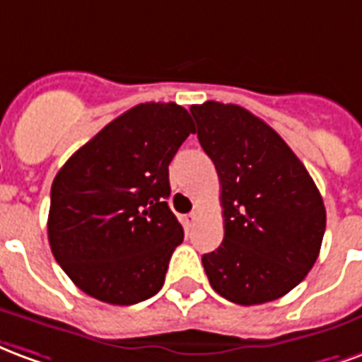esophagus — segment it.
Returning <instances> with one entry per match:
<instances>
[{
    "label": "esophagus",
    "mask_w": 362,
    "mask_h": 362,
    "mask_svg": "<svg viewBox=\"0 0 362 362\" xmlns=\"http://www.w3.org/2000/svg\"><path fill=\"white\" fill-rule=\"evenodd\" d=\"M199 220V214L197 212H191V214H185L183 218H181V221H183V226L187 229L189 228H192V226H194V221Z\"/></svg>",
    "instance_id": "obj_1"
}]
</instances>
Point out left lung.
Masks as SVG:
<instances>
[{"instance_id":"left-lung-1","label":"left lung","mask_w":362,"mask_h":362,"mask_svg":"<svg viewBox=\"0 0 362 362\" xmlns=\"http://www.w3.org/2000/svg\"><path fill=\"white\" fill-rule=\"evenodd\" d=\"M191 113L221 185L223 241L202 257L210 286L245 307L279 299L318 258L320 192L286 141L249 110L210 100Z\"/></svg>"}]
</instances>
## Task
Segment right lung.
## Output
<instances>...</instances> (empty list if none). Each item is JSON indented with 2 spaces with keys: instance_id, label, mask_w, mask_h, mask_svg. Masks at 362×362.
Masks as SVG:
<instances>
[{
  "instance_id": "obj_1",
  "label": "right lung",
  "mask_w": 362,
  "mask_h": 362,
  "mask_svg": "<svg viewBox=\"0 0 362 362\" xmlns=\"http://www.w3.org/2000/svg\"><path fill=\"white\" fill-rule=\"evenodd\" d=\"M168 102L131 107L65 162L52 185L47 239L78 289L110 305L160 291L183 228L168 206V165L194 133Z\"/></svg>"
}]
</instances>
